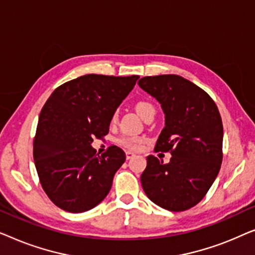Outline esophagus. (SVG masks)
Returning <instances> with one entry per match:
<instances>
[{
  "label": "esophagus",
  "mask_w": 255,
  "mask_h": 255,
  "mask_svg": "<svg viewBox=\"0 0 255 255\" xmlns=\"http://www.w3.org/2000/svg\"><path fill=\"white\" fill-rule=\"evenodd\" d=\"M125 154H127V159L128 160L131 159V158H133V156H134V153L133 152H130V151H128L127 153H125Z\"/></svg>",
  "instance_id": "esophagus-1"
}]
</instances>
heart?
I'll list each match as a JSON object with an SVG mask.
<instances>
[{
  "mask_svg": "<svg viewBox=\"0 0 255 255\" xmlns=\"http://www.w3.org/2000/svg\"><path fill=\"white\" fill-rule=\"evenodd\" d=\"M135 110L137 113L140 115V116L146 120V118L149 116H154L155 115V107L153 106L151 102L145 100H140L135 103ZM117 121V113L115 111L113 114V117H111V122L115 123ZM117 142L123 147L128 149H132V151H139L144 145L145 139L141 137H132V135H123V137L118 138Z\"/></svg>",
  "mask_w": 255,
  "mask_h": 255,
  "instance_id": "b5f03b06",
  "label": "heart"
}]
</instances>
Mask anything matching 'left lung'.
<instances>
[{"mask_svg": "<svg viewBox=\"0 0 255 255\" xmlns=\"http://www.w3.org/2000/svg\"><path fill=\"white\" fill-rule=\"evenodd\" d=\"M138 85L159 101L166 115L154 151L172 154L168 163L147 156L142 189L166 210H188L207 195L221 169L223 123L218 108L208 93L182 76H145Z\"/></svg>", "mask_w": 255, "mask_h": 255, "instance_id": "8db88e82", "label": "left lung"}]
</instances>
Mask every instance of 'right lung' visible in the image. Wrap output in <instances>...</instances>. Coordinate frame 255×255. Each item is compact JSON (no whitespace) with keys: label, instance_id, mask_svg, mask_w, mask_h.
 Listing matches in <instances>:
<instances>
[{"label":"right lung","instance_id":"obj_1","mask_svg":"<svg viewBox=\"0 0 255 255\" xmlns=\"http://www.w3.org/2000/svg\"><path fill=\"white\" fill-rule=\"evenodd\" d=\"M138 79L87 74L59 86L44 104L34 165L44 191L62 210L88 211L110 191L125 153L113 145L99 155L90 144L108 134L113 114Z\"/></svg>","mask_w":255,"mask_h":255}]
</instances>
